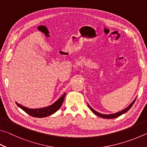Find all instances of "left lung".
<instances>
[{"label":"left lung","instance_id":"1","mask_svg":"<svg viewBox=\"0 0 147 147\" xmlns=\"http://www.w3.org/2000/svg\"><path fill=\"white\" fill-rule=\"evenodd\" d=\"M136 100V98L135 99H134V101L130 104V105H129V106L127 107V108H126L125 109H123V110H122V111H119V112H117V113H115L108 114V115H105V114H102V113H98V112H97V111H96L94 110V109H93V108H92L89 105V104H88V107L89 108V109H90L92 111V112L95 114L96 115H97V116H98V117H100L104 118V119H114V118L118 117L121 116V115H123V114L125 113L126 112H127V111L129 110V109H130L131 108V106H133V104H134V102H135Z\"/></svg>","mask_w":147,"mask_h":147}]
</instances>
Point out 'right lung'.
Masks as SVG:
<instances>
[{"label": "right lung", "mask_w": 147, "mask_h": 147, "mask_svg": "<svg viewBox=\"0 0 147 147\" xmlns=\"http://www.w3.org/2000/svg\"><path fill=\"white\" fill-rule=\"evenodd\" d=\"M66 93H64L58 100H57L55 102L53 103L51 105H50L45 108H38V109H30L24 107L23 106L21 105L19 103L16 102L17 106H18L20 108H21L23 111H25L26 113H28L32 117H34L38 118H42L45 117L49 116L53 114L58 110L61 106L64 100L65 96Z\"/></svg>", "instance_id": "1"}]
</instances>
